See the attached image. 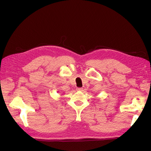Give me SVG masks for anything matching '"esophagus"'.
Listing matches in <instances>:
<instances>
[{
  "label": "esophagus",
  "mask_w": 151,
  "mask_h": 151,
  "mask_svg": "<svg viewBox=\"0 0 151 151\" xmlns=\"http://www.w3.org/2000/svg\"><path fill=\"white\" fill-rule=\"evenodd\" d=\"M77 91H83V88H77Z\"/></svg>",
  "instance_id": "1"
}]
</instances>
